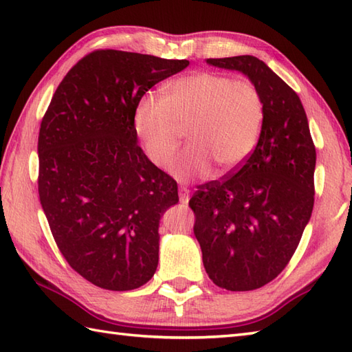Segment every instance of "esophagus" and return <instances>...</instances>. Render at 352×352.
<instances>
[{
    "label": "esophagus",
    "instance_id": "1",
    "mask_svg": "<svg viewBox=\"0 0 352 352\" xmlns=\"http://www.w3.org/2000/svg\"><path fill=\"white\" fill-rule=\"evenodd\" d=\"M178 195H180V203L182 204H188L189 203V198H190V190L188 188H180L178 190Z\"/></svg>",
    "mask_w": 352,
    "mask_h": 352
}]
</instances>
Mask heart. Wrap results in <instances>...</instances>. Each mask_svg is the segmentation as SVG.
I'll return each mask as SVG.
<instances>
[{"label":"heart","mask_w":352,"mask_h":352,"mask_svg":"<svg viewBox=\"0 0 352 352\" xmlns=\"http://www.w3.org/2000/svg\"><path fill=\"white\" fill-rule=\"evenodd\" d=\"M263 122L258 89L212 71L172 81L166 96L145 95L134 111V129L157 166H168L189 129L192 145L172 164L182 180L206 177L213 164L223 174L241 168L256 149Z\"/></svg>","instance_id":"b5f03b06"}]
</instances>
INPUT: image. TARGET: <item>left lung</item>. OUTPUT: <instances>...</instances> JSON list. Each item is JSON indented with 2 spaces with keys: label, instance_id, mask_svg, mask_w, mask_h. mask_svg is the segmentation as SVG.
Wrapping results in <instances>:
<instances>
[{
  "label": "left lung",
  "instance_id": "left-lung-1",
  "mask_svg": "<svg viewBox=\"0 0 352 352\" xmlns=\"http://www.w3.org/2000/svg\"><path fill=\"white\" fill-rule=\"evenodd\" d=\"M207 63L245 74L265 104L250 159L222 180L198 186L189 201L210 280L231 292L254 290L287 266L310 221L316 149L300 96L265 62L236 56Z\"/></svg>",
  "mask_w": 352,
  "mask_h": 352
}]
</instances>
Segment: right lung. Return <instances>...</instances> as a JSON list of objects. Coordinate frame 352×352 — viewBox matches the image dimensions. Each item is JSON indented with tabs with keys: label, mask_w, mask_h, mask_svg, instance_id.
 I'll return each instance as SVG.
<instances>
[{
	"label": "right lung",
	"mask_w": 352,
	"mask_h": 352,
	"mask_svg": "<svg viewBox=\"0 0 352 352\" xmlns=\"http://www.w3.org/2000/svg\"><path fill=\"white\" fill-rule=\"evenodd\" d=\"M188 60L96 50L66 74L41 122L37 189L52 237L74 271L133 290L159 265V223L178 203L174 178L138 145L134 111Z\"/></svg>",
	"instance_id": "right-lung-1"
}]
</instances>
